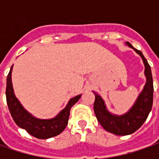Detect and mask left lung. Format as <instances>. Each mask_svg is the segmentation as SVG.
I'll list each match as a JSON object with an SVG mask.
<instances>
[{
	"label": "left lung",
	"instance_id": "8db88e82",
	"mask_svg": "<svg viewBox=\"0 0 159 159\" xmlns=\"http://www.w3.org/2000/svg\"><path fill=\"white\" fill-rule=\"evenodd\" d=\"M126 45L134 48V50L143 58L145 66L144 73L147 80L143 90L139 95L134 106L124 115H114L108 111L105 103L101 96L94 92L95 96L94 111L96 119L106 131L116 135H127L138 130L148 118L153 104L154 89L150 64H148L147 59L144 57L143 53L140 50L135 49L129 42H126Z\"/></svg>",
	"mask_w": 159,
	"mask_h": 159
}]
</instances>
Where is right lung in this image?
Listing matches in <instances>:
<instances>
[{"instance_id": "1", "label": "right lung", "mask_w": 159, "mask_h": 159, "mask_svg": "<svg viewBox=\"0 0 159 159\" xmlns=\"http://www.w3.org/2000/svg\"><path fill=\"white\" fill-rule=\"evenodd\" d=\"M12 67L13 65L11 66L7 77L6 99L9 112L16 124L23 129H25L28 134L38 139H48L61 134L68 124L71 107L79 101L81 95L71 98L64 110L61 111L60 113L53 119H40L34 118L33 115H31L24 109V107L15 96L11 81Z\"/></svg>"}]
</instances>
